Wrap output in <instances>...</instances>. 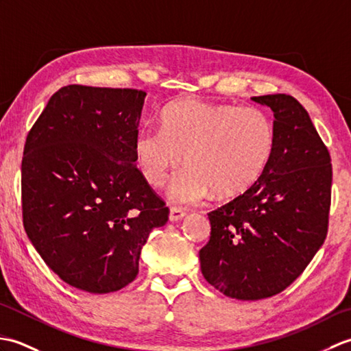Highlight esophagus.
<instances>
[{
	"label": "esophagus",
	"instance_id": "1",
	"mask_svg": "<svg viewBox=\"0 0 351 351\" xmlns=\"http://www.w3.org/2000/svg\"><path fill=\"white\" fill-rule=\"evenodd\" d=\"M185 217V211L181 210V208H176V206H171L170 208V214H169V220L170 221H180Z\"/></svg>",
	"mask_w": 351,
	"mask_h": 351
}]
</instances>
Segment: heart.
Masks as SVG:
<instances>
[{"mask_svg":"<svg viewBox=\"0 0 351 351\" xmlns=\"http://www.w3.org/2000/svg\"><path fill=\"white\" fill-rule=\"evenodd\" d=\"M161 128L143 126L134 137V155L145 180L169 187L171 202L195 205L217 191L238 196L264 175L276 149V128L264 110L234 104L178 99L160 114Z\"/></svg>","mask_w":351,"mask_h":351,"instance_id":"1","label":"heart"}]
</instances>
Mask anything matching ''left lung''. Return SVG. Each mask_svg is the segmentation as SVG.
Instances as JSON below:
<instances>
[{"label":"left lung","mask_w":351,"mask_h":351,"mask_svg":"<svg viewBox=\"0 0 351 351\" xmlns=\"http://www.w3.org/2000/svg\"><path fill=\"white\" fill-rule=\"evenodd\" d=\"M252 101L273 111V158L255 185L208 214L199 252L208 283L238 300L279 294L303 273L326 240L332 190L329 151L302 104L283 93Z\"/></svg>","instance_id":"8db88e82"}]
</instances>
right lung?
<instances>
[{"label": "right lung", "mask_w": 351, "mask_h": 351, "mask_svg": "<svg viewBox=\"0 0 351 351\" xmlns=\"http://www.w3.org/2000/svg\"><path fill=\"white\" fill-rule=\"evenodd\" d=\"M146 92L66 86L29 130L22 156L24 228L52 271L106 294L138 273L141 247L169 208L136 167Z\"/></svg>", "instance_id": "obj_1"}]
</instances>
